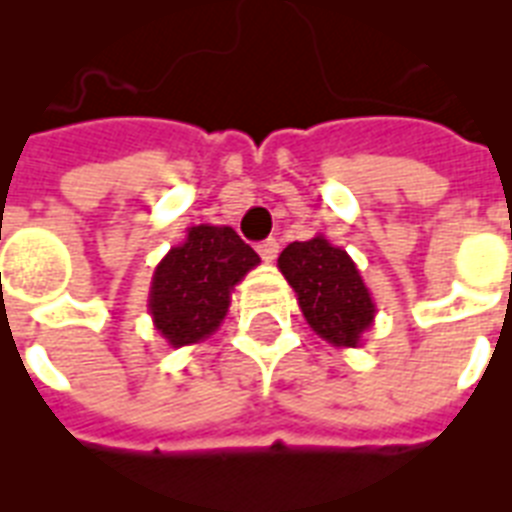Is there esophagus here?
Returning <instances> with one entry per match:
<instances>
[{
  "label": "esophagus",
  "mask_w": 512,
  "mask_h": 512,
  "mask_svg": "<svg viewBox=\"0 0 512 512\" xmlns=\"http://www.w3.org/2000/svg\"><path fill=\"white\" fill-rule=\"evenodd\" d=\"M257 252H260V257H263L265 263H273L276 260V255H279V241L276 239H265L257 244Z\"/></svg>",
  "instance_id": "obj_1"
}]
</instances>
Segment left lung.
<instances>
[{"mask_svg":"<svg viewBox=\"0 0 512 512\" xmlns=\"http://www.w3.org/2000/svg\"><path fill=\"white\" fill-rule=\"evenodd\" d=\"M279 271L313 332L337 348H356L377 311L348 252L324 236L292 241L279 255Z\"/></svg>","mask_w":512,"mask_h":512,"instance_id":"left-lung-1","label":"left lung"}]
</instances>
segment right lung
I'll list each match as a JSON object with an SVG mask.
<instances>
[{"mask_svg":"<svg viewBox=\"0 0 512 512\" xmlns=\"http://www.w3.org/2000/svg\"><path fill=\"white\" fill-rule=\"evenodd\" d=\"M260 257L228 225H193L156 265L148 311L172 348L212 335L231 305V289Z\"/></svg>","mask_w":512,"mask_h":512,"instance_id":"add662e5","label":"right lung"}]
</instances>
